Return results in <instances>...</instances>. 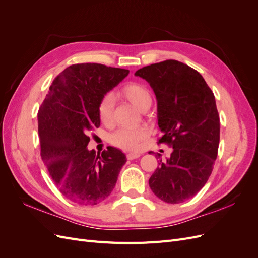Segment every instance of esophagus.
<instances>
[{"label":"esophagus","instance_id":"esophagus-1","mask_svg":"<svg viewBox=\"0 0 258 258\" xmlns=\"http://www.w3.org/2000/svg\"><path fill=\"white\" fill-rule=\"evenodd\" d=\"M140 156H141V155L138 154V153H129V154H127V158H128V160H134V159L139 158Z\"/></svg>","mask_w":258,"mask_h":258}]
</instances>
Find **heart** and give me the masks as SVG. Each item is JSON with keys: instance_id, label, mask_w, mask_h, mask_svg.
Returning <instances> with one entry per match:
<instances>
[{"instance_id": "1", "label": "heart", "mask_w": 258, "mask_h": 258, "mask_svg": "<svg viewBox=\"0 0 258 258\" xmlns=\"http://www.w3.org/2000/svg\"><path fill=\"white\" fill-rule=\"evenodd\" d=\"M120 95L126 98L140 111L151 104V93L144 85L140 83H128L120 89ZM114 99L106 95L100 101L99 115L103 123L108 124L113 120ZM147 136V129L143 126L120 128L111 136V142L123 150H137L140 142Z\"/></svg>"}]
</instances>
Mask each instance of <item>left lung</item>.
Segmentation results:
<instances>
[{
    "label": "left lung",
    "mask_w": 258,
    "mask_h": 258,
    "mask_svg": "<svg viewBox=\"0 0 258 258\" xmlns=\"http://www.w3.org/2000/svg\"><path fill=\"white\" fill-rule=\"evenodd\" d=\"M157 100L159 143L173 151L150 177L151 189L167 204L194 197L212 173L220 143L215 97L199 72L176 60L138 70ZM152 153V152H150Z\"/></svg>",
    "instance_id": "obj_1"
}]
</instances>
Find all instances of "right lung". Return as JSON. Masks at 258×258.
<instances>
[{"label":"right lung","mask_w":258,"mask_h":258,"mask_svg":"<svg viewBox=\"0 0 258 258\" xmlns=\"http://www.w3.org/2000/svg\"><path fill=\"white\" fill-rule=\"evenodd\" d=\"M128 74L99 63L70 66L38 111L42 159L59 191L79 205L95 206L110 196L127 161L118 148L96 155L87 145L90 131L100 126V101Z\"/></svg>","instance_id":"add662e5"}]
</instances>
